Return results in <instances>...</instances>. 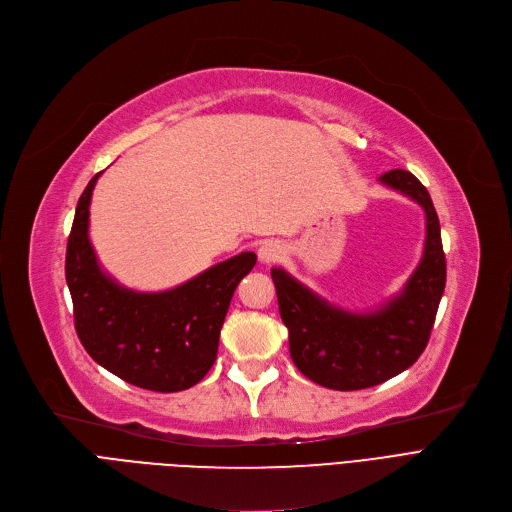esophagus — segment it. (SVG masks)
<instances>
[{
	"instance_id": "1",
	"label": "esophagus",
	"mask_w": 512,
	"mask_h": 512,
	"mask_svg": "<svg viewBox=\"0 0 512 512\" xmlns=\"http://www.w3.org/2000/svg\"><path fill=\"white\" fill-rule=\"evenodd\" d=\"M284 253H286V249H284L282 242L267 240V242H263L261 249H259V259L263 263H276L284 257Z\"/></svg>"
}]
</instances>
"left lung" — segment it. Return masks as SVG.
I'll return each instance as SVG.
<instances>
[{
  "label": "left lung",
  "mask_w": 512,
  "mask_h": 512,
  "mask_svg": "<svg viewBox=\"0 0 512 512\" xmlns=\"http://www.w3.org/2000/svg\"><path fill=\"white\" fill-rule=\"evenodd\" d=\"M380 182L425 211L423 257L394 299L369 313H351L330 305L282 267L272 270L290 357L305 378L324 388L363 390L409 369L425 351L444 294L446 257L427 188L407 170H390Z\"/></svg>",
  "instance_id": "1"
}]
</instances>
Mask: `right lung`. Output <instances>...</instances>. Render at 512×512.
I'll list each match as a JSON object with an SVG mask.
<instances>
[{"mask_svg":"<svg viewBox=\"0 0 512 512\" xmlns=\"http://www.w3.org/2000/svg\"><path fill=\"white\" fill-rule=\"evenodd\" d=\"M99 176L78 199L66 249L76 334L95 363L132 386L153 392L191 388L218 357L232 294L257 255L230 257L172 290H128L101 270L89 240V205Z\"/></svg>","mask_w":512,"mask_h":512,"instance_id":"right-lung-1","label":"right lung"}]
</instances>
